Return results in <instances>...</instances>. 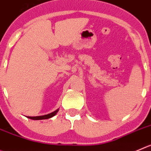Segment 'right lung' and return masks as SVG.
<instances>
[{"label":"right lung","instance_id":"right-lung-1","mask_svg":"<svg viewBox=\"0 0 151 151\" xmlns=\"http://www.w3.org/2000/svg\"><path fill=\"white\" fill-rule=\"evenodd\" d=\"M58 110H56L55 111L52 112L51 113H49L47 115H44V116H27V118L30 119H32V120H42V119H50L52 118V116H55L57 113H58Z\"/></svg>","mask_w":151,"mask_h":151}]
</instances>
